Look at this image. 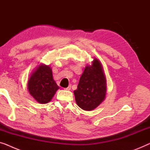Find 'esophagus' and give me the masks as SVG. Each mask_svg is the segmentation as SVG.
Instances as JSON below:
<instances>
[{
  "label": "esophagus",
  "instance_id": "esophagus-1",
  "mask_svg": "<svg viewBox=\"0 0 150 150\" xmlns=\"http://www.w3.org/2000/svg\"><path fill=\"white\" fill-rule=\"evenodd\" d=\"M65 90H67V91H69V90L71 89V85H69L68 87H66V88H64Z\"/></svg>",
  "mask_w": 150,
  "mask_h": 150
}]
</instances>
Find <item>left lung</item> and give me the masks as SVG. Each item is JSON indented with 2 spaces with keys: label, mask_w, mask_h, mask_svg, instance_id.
<instances>
[{
  "label": "left lung",
  "mask_w": 150,
  "mask_h": 150,
  "mask_svg": "<svg viewBox=\"0 0 150 150\" xmlns=\"http://www.w3.org/2000/svg\"><path fill=\"white\" fill-rule=\"evenodd\" d=\"M106 81L102 64L95 59L91 66H87L74 91L76 104L85 110H91L105 98Z\"/></svg>",
  "instance_id": "1"
}]
</instances>
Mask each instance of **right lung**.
<instances>
[{"mask_svg": "<svg viewBox=\"0 0 150 150\" xmlns=\"http://www.w3.org/2000/svg\"><path fill=\"white\" fill-rule=\"evenodd\" d=\"M59 86L52 77V69L49 66L41 65L30 76L28 89L30 95L42 104L50 102Z\"/></svg>", "mask_w": 150, "mask_h": 150, "instance_id": "1", "label": "right lung"}]
</instances>
